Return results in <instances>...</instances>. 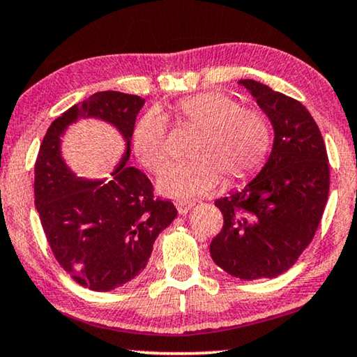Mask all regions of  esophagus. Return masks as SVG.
Masks as SVG:
<instances>
[{
  "instance_id": "obj_1",
  "label": "esophagus",
  "mask_w": 357,
  "mask_h": 357,
  "mask_svg": "<svg viewBox=\"0 0 357 357\" xmlns=\"http://www.w3.org/2000/svg\"><path fill=\"white\" fill-rule=\"evenodd\" d=\"M194 205H195V202H192V200H189V202H178L176 208L181 215H184V213H188L189 210L194 207Z\"/></svg>"
}]
</instances>
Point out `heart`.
Masks as SVG:
<instances>
[{
	"instance_id": "b5f03b06",
	"label": "heart",
	"mask_w": 357,
	"mask_h": 357,
	"mask_svg": "<svg viewBox=\"0 0 357 357\" xmlns=\"http://www.w3.org/2000/svg\"><path fill=\"white\" fill-rule=\"evenodd\" d=\"M179 124L199 129L190 160L173 165L158 178L167 197L194 199L213 190L225 178L234 184L260 167L270 145V126L257 109L243 108L220 92L197 93L174 107ZM132 149L140 165L158 173L168 163V128L155 109L144 113L132 128Z\"/></svg>"
}]
</instances>
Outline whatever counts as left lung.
<instances>
[{
  "label": "left lung",
  "mask_w": 357,
  "mask_h": 357,
  "mask_svg": "<svg viewBox=\"0 0 357 357\" xmlns=\"http://www.w3.org/2000/svg\"><path fill=\"white\" fill-rule=\"evenodd\" d=\"M239 84L272 121L273 149L244 189L215 200L223 228L210 255L231 277L275 278L293 267L319 228L330 189L328 155L303 103L257 80Z\"/></svg>",
  "instance_id": "8db88e82"
}]
</instances>
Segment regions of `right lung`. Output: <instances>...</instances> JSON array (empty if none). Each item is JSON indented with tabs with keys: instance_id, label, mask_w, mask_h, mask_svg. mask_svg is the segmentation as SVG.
<instances>
[{
	"instance_id": "right-lung-1",
	"label": "right lung",
	"mask_w": 357,
	"mask_h": 357,
	"mask_svg": "<svg viewBox=\"0 0 357 357\" xmlns=\"http://www.w3.org/2000/svg\"><path fill=\"white\" fill-rule=\"evenodd\" d=\"M144 102L114 90L93 93L54 119L35 160V207L50 249L69 277L93 291L114 289L142 273L160 231L178 215L140 169L126 165ZM84 116L112 122L128 142L127 157L107 183L77 178L61 158L59 137Z\"/></svg>"
}]
</instances>
